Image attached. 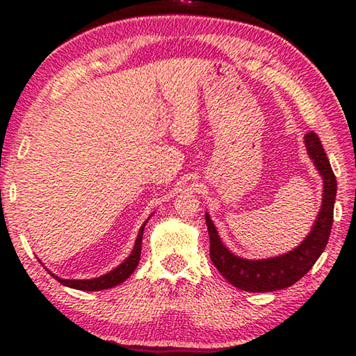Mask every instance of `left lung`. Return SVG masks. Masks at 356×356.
Instances as JSON below:
<instances>
[{"label":"left lung","mask_w":356,"mask_h":356,"mask_svg":"<svg viewBox=\"0 0 356 356\" xmlns=\"http://www.w3.org/2000/svg\"><path fill=\"white\" fill-rule=\"evenodd\" d=\"M305 146L323 180L322 206L309 234L293 250L268 259H245L236 256L222 245L212 218L206 212L210 237V259L218 272L240 291L272 292L291 287L309 272L328 243L331 226H333V209L337 188L336 176L331 170L322 143L314 131L305 136Z\"/></svg>","instance_id":"obj_1"}]
</instances>
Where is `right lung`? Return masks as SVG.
Here are the masks:
<instances>
[{"mask_svg": "<svg viewBox=\"0 0 356 356\" xmlns=\"http://www.w3.org/2000/svg\"><path fill=\"white\" fill-rule=\"evenodd\" d=\"M154 215V213H152ZM150 215V216H152ZM149 218L143 222L141 227H140V232H138V237H136V242L134 250H131L130 256L125 259L122 264H119L116 268H113L111 272H108L105 275L99 276V278H92V280H64V278H59L55 273H51V276H55V280L61 282L63 286H67L72 289H76V291H86V292H95V291H104V289H111L114 286L120 284V282H124L125 280L129 278V276L135 272V268L138 267V262H140V257H141V242H143V232H144V227H146Z\"/></svg>", "mask_w": 356, "mask_h": 356, "instance_id": "add662e5", "label": "right lung"}]
</instances>
